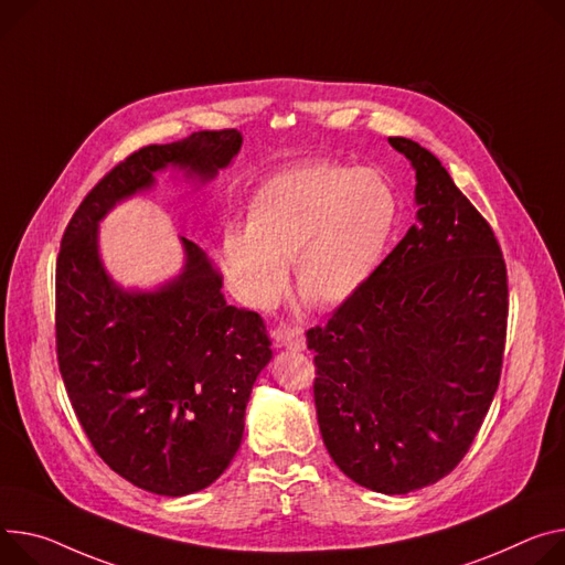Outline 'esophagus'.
I'll return each instance as SVG.
<instances>
[{
  "label": "esophagus",
  "instance_id": "34e87169",
  "mask_svg": "<svg viewBox=\"0 0 565 565\" xmlns=\"http://www.w3.org/2000/svg\"><path fill=\"white\" fill-rule=\"evenodd\" d=\"M279 342L281 347L290 349V351H303L306 347V338H303V329L301 327H288L284 324L279 329Z\"/></svg>",
  "mask_w": 565,
  "mask_h": 565
}]
</instances>
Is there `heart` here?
<instances>
[{
	"label": "heart",
	"instance_id": "1",
	"mask_svg": "<svg viewBox=\"0 0 565 565\" xmlns=\"http://www.w3.org/2000/svg\"><path fill=\"white\" fill-rule=\"evenodd\" d=\"M396 218L398 198L383 173L303 164L256 189L245 232L230 230L223 252L254 309H270L284 295L288 264L306 301L335 309L372 279Z\"/></svg>",
	"mask_w": 565,
	"mask_h": 565
}]
</instances>
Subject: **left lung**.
<instances>
[{
    "label": "left lung",
    "mask_w": 565,
    "mask_h": 565,
    "mask_svg": "<svg viewBox=\"0 0 565 565\" xmlns=\"http://www.w3.org/2000/svg\"><path fill=\"white\" fill-rule=\"evenodd\" d=\"M390 143L417 173V223L306 342L338 469L401 495L448 476L471 448L500 381L509 290L493 230L441 162L413 139Z\"/></svg>",
    "instance_id": "8db88e82"
}]
</instances>
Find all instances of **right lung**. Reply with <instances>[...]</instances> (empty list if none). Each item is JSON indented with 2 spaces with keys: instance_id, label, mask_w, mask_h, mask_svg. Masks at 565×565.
<instances>
[{
  "instance_id": "1",
  "label": "right lung",
  "mask_w": 565,
  "mask_h": 565,
  "mask_svg": "<svg viewBox=\"0 0 565 565\" xmlns=\"http://www.w3.org/2000/svg\"><path fill=\"white\" fill-rule=\"evenodd\" d=\"M238 130L143 146L81 202L56 262V351L74 413L106 465L158 495L210 487L236 455L252 385L273 349L259 313L225 301L223 275L182 236L184 268L156 290H124L100 264L98 223L169 167L216 178Z\"/></svg>"
}]
</instances>
